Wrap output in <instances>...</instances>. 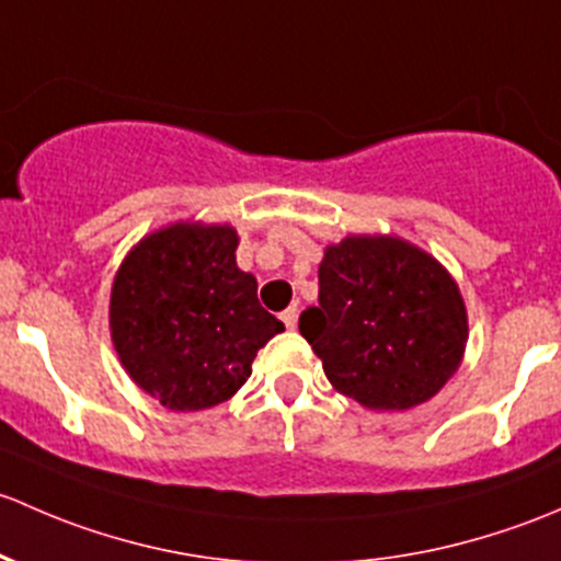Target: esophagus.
<instances>
[{
  "label": "esophagus",
  "instance_id": "obj_1",
  "mask_svg": "<svg viewBox=\"0 0 561 561\" xmlns=\"http://www.w3.org/2000/svg\"><path fill=\"white\" fill-rule=\"evenodd\" d=\"M297 319H299V310H297V305H291V308H286L280 313V321L286 323L288 329H297Z\"/></svg>",
  "mask_w": 561,
  "mask_h": 561
}]
</instances>
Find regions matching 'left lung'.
Instances as JSON below:
<instances>
[{"label": "left lung", "instance_id": "left-lung-1", "mask_svg": "<svg viewBox=\"0 0 561 561\" xmlns=\"http://www.w3.org/2000/svg\"><path fill=\"white\" fill-rule=\"evenodd\" d=\"M299 332L334 391L369 410L432 400L465 359L467 308L454 275L394 234H348L323 251L319 308Z\"/></svg>", "mask_w": 561, "mask_h": 561}]
</instances>
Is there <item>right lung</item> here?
Returning <instances> with one entry per match:
<instances>
[{"label": "right lung", "mask_w": 561, "mask_h": 561, "mask_svg": "<svg viewBox=\"0 0 561 561\" xmlns=\"http://www.w3.org/2000/svg\"><path fill=\"white\" fill-rule=\"evenodd\" d=\"M238 242L229 224L175 221L146 234L115 273L110 337L159 405L192 413L232 400L256 351L283 332L238 267Z\"/></svg>", "instance_id": "1"}]
</instances>
